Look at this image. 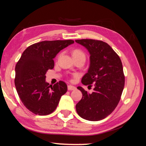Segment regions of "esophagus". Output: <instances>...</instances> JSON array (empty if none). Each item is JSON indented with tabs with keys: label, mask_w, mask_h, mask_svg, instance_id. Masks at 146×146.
I'll list each match as a JSON object with an SVG mask.
<instances>
[{
	"label": "esophagus",
	"mask_w": 146,
	"mask_h": 146,
	"mask_svg": "<svg viewBox=\"0 0 146 146\" xmlns=\"http://www.w3.org/2000/svg\"><path fill=\"white\" fill-rule=\"evenodd\" d=\"M68 90H76V87L73 86H72V85H68Z\"/></svg>",
	"instance_id": "esophagus-1"
}]
</instances>
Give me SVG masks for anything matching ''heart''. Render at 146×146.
<instances>
[{
	"label": "heart",
	"instance_id": "heart-1",
	"mask_svg": "<svg viewBox=\"0 0 146 146\" xmlns=\"http://www.w3.org/2000/svg\"><path fill=\"white\" fill-rule=\"evenodd\" d=\"M73 56H81L85 58L84 52L80 49H75L73 52Z\"/></svg>",
	"mask_w": 146,
	"mask_h": 146
}]
</instances>
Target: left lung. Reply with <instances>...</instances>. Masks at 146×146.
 <instances>
[{
	"instance_id": "obj_1",
	"label": "left lung",
	"mask_w": 146,
	"mask_h": 146,
	"mask_svg": "<svg viewBox=\"0 0 146 146\" xmlns=\"http://www.w3.org/2000/svg\"><path fill=\"white\" fill-rule=\"evenodd\" d=\"M88 50L90 67L82 78L84 85L94 86L90 94L82 87L77 88L82 98L76 105L78 114L89 121H99L110 115L121 98L125 84L123 66L120 58L108 43L100 40H75Z\"/></svg>"
}]
</instances>
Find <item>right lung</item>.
I'll list each match as a JSON object with an SVG mask.
<instances>
[{"mask_svg":"<svg viewBox=\"0 0 146 146\" xmlns=\"http://www.w3.org/2000/svg\"><path fill=\"white\" fill-rule=\"evenodd\" d=\"M73 40L43 41L28 47L15 66V85L23 105L35 114L45 115L56 109L60 99L68 90L67 84L59 81L49 85L45 74L53 69V58Z\"/></svg>","mask_w":146,"mask_h":146,"instance_id":"1","label":"right lung"}]
</instances>
